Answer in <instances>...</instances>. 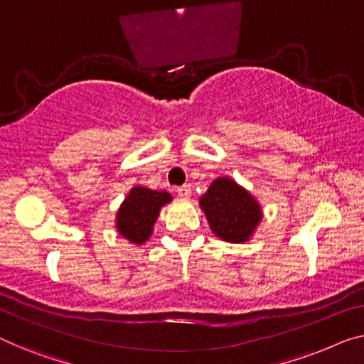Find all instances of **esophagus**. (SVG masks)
Here are the masks:
<instances>
[{"label": "esophagus", "instance_id": "1", "mask_svg": "<svg viewBox=\"0 0 364 364\" xmlns=\"http://www.w3.org/2000/svg\"><path fill=\"white\" fill-rule=\"evenodd\" d=\"M176 193H178V196H181V198H189L191 196V186H189V184H184V186H180L176 189Z\"/></svg>", "mask_w": 364, "mask_h": 364}]
</instances>
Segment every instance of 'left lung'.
Masks as SVG:
<instances>
[{
  "instance_id": "obj_1",
  "label": "left lung",
  "mask_w": 364,
  "mask_h": 364,
  "mask_svg": "<svg viewBox=\"0 0 364 364\" xmlns=\"http://www.w3.org/2000/svg\"><path fill=\"white\" fill-rule=\"evenodd\" d=\"M199 208L220 240L229 243L250 242L263 220L259 200L234 178L219 176L199 198Z\"/></svg>"
}]
</instances>
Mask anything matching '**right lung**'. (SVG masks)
I'll return each mask as SVG.
<instances>
[{
    "label": "right lung",
    "mask_w": 364,
    "mask_h": 364,
    "mask_svg": "<svg viewBox=\"0 0 364 364\" xmlns=\"http://www.w3.org/2000/svg\"><path fill=\"white\" fill-rule=\"evenodd\" d=\"M170 193L145 186H134L116 213V230L132 245H144L154 234L161 208L170 204Z\"/></svg>",
    "instance_id": "right-lung-1"
}]
</instances>
